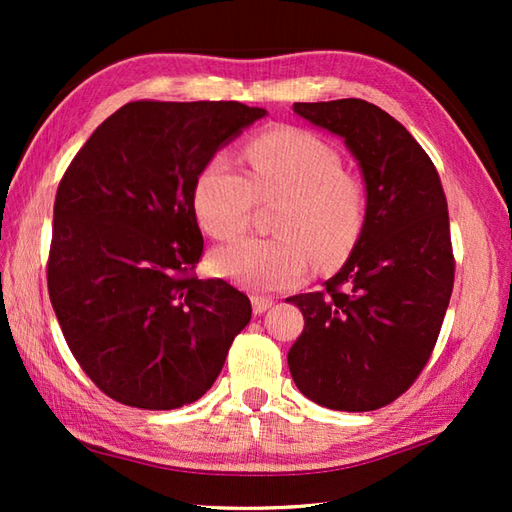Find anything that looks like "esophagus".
Segmentation results:
<instances>
[{"instance_id": "esophagus-1", "label": "esophagus", "mask_w": 512, "mask_h": 512, "mask_svg": "<svg viewBox=\"0 0 512 512\" xmlns=\"http://www.w3.org/2000/svg\"><path fill=\"white\" fill-rule=\"evenodd\" d=\"M250 301H253V312H255V314L266 312V310L275 303L273 297H253Z\"/></svg>"}]
</instances>
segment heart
Masks as SVG:
<instances>
[{"mask_svg": "<svg viewBox=\"0 0 512 512\" xmlns=\"http://www.w3.org/2000/svg\"><path fill=\"white\" fill-rule=\"evenodd\" d=\"M246 176L213 156L193 182V211L202 231L220 242L242 235L255 200L284 198L275 237H246L213 253L217 275L253 292L297 286L312 259L343 264L363 235V184L343 171L339 151L306 129L277 127L244 147Z\"/></svg>", "mask_w": 512, "mask_h": 512, "instance_id": "heart-1", "label": "heart"}]
</instances>
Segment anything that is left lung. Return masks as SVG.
Returning a JSON list of instances; mask_svg holds the SVG:
<instances>
[{
	"label": "left lung",
	"instance_id": "obj_1",
	"mask_svg": "<svg viewBox=\"0 0 512 512\" xmlns=\"http://www.w3.org/2000/svg\"><path fill=\"white\" fill-rule=\"evenodd\" d=\"M295 112L345 138L367 217L339 273L286 299L306 321L288 367L317 405L374 411L416 383L436 347L455 279L447 195L427 151L374 103H295Z\"/></svg>",
	"mask_w": 512,
	"mask_h": 512
}]
</instances>
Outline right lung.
I'll use <instances>...</instances> for the list:
<instances>
[{
  "label": "right lung",
  "mask_w": 512,
  "mask_h": 512,
  "mask_svg": "<svg viewBox=\"0 0 512 512\" xmlns=\"http://www.w3.org/2000/svg\"><path fill=\"white\" fill-rule=\"evenodd\" d=\"M266 110L132 101L96 127L54 198L48 292L72 356L105 396L178 409L211 389L250 301L198 279L193 182Z\"/></svg>",
  "instance_id": "add662e5"
}]
</instances>
